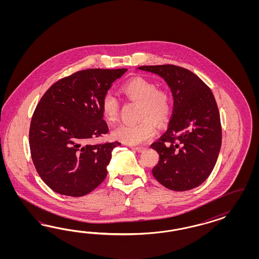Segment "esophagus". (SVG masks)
I'll return each mask as SVG.
<instances>
[{"instance_id":"esophagus-1","label":"esophagus","mask_w":259,"mask_h":259,"mask_svg":"<svg viewBox=\"0 0 259 259\" xmlns=\"http://www.w3.org/2000/svg\"><path fill=\"white\" fill-rule=\"evenodd\" d=\"M133 150L137 151V152H143L145 150V147L142 146H138V147H133Z\"/></svg>"}]
</instances>
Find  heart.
<instances>
[{
    "label": "heart",
    "mask_w": 259,
    "mask_h": 259,
    "mask_svg": "<svg viewBox=\"0 0 259 259\" xmlns=\"http://www.w3.org/2000/svg\"><path fill=\"white\" fill-rule=\"evenodd\" d=\"M121 93L133 102H140V117H149L157 124H162L171 111L170 97L163 90H157L154 82L145 78H137L128 81L120 88ZM102 113L109 123L117 120L118 102L111 94L102 98ZM156 134V128L149 118H144L136 123H122L115 128L112 136L115 140L136 146L149 141Z\"/></svg>",
    "instance_id": "1"
}]
</instances>
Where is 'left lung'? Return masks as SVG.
<instances>
[{
  "instance_id": "left-lung-1",
  "label": "left lung",
  "mask_w": 259,
  "mask_h": 259,
  "mask_svg": "<svg viewBox=\"0 0 259 259\" xmlns=\"http://www.w3.org/2000/svg\"><path fill=\"white\" fill-rule=\"evenodd\" d=\"M137 69L163 78L174 100L166 132L151 144L159 155L153 176L172 191L196 188L212 172L221 147L220 112L212 91L193 72L180 66L144 65Z\"/></svg>"
}]
</instances>
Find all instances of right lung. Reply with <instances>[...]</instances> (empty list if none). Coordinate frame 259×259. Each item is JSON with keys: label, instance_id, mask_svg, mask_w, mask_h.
I'll list each match as a JSON object with an SVG mask.
<instances>
[{"label": "right lung", "instance_id": "add662e5", "mask_svg": "<svg viewBox=\"0 0 259 259\" xmlns=\"http://www.w3.org/2000/svg\"><path fill=\"white\" fill-rule=\"evenodd\" d=\"M127 69H87L58 80L44 95L29 130L32 160L49 188L85 196L107 176L116 142L88 143L108 132L102 98Z\"/></svg>", "mask_w": 259, "mask_h": 259}]
</instances>
